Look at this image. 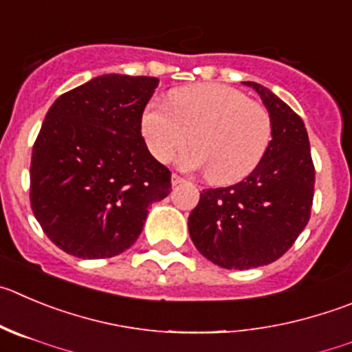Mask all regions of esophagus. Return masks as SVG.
<instances>
[{"label":"esophagus","mask_w":352,"mask_h":352,"mask_svg":"<svg viewBox=\"0 0 352 352\" xmlns=\"http://www.w3.org/2000/svg\"><path fill=\"white\" fill-rule=\"evenodd\" d=\"M184 180H186V179H184V177H180L179 173H173V175H172V184H173V186H179V184H182Z\"/></svg>","instance_id":"obj_1"}]
</instances>
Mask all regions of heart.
I'll list each match as a JSON object with an SVG mask.
<instances>
[{
	"instance_id": "1",
	"label": "heart",
	"mask_w": 352,
	"mask_h": 352,
	"mask_svg": "<svg viewBox=\"0 0 352 352\" xmlns=\"http://www.w3.org/2000/svg\"><path fill=\"white\" fill-rule=\"evenodd\" d=\"M147 102L140 131L149 153L172 161L189 139L195 147L182 157L187 168H206L213 184H234L250 175L272 137L271 114L238 88L198 83L175 88L168 100Z\"/></svg>"
}]
</instances>
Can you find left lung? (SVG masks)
I'll list each match as a JSON object with an SVG mask.
<instances>
[{
    "label": "left lung",
    "instance_id": "8db88e82",
    "mask_svg": "<svg viewBox=\"0 0 352 352\" xmlns=\"http://www.w3.org/2000/svg\"><path fill=\"white\" fill-rule=\"evenodd\" d=\"M271 114L272 139L257 168L241 182L205 189L189 215V234L203 257L224 269L278 261L309 222L314 165L297 113L262 85L246 81Z\"/></svg>",
    "mask_w": 352,
    "mask_h": 352
}]
</instances>
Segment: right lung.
<instances>
[{"instance_id":"1","label":"right lung","mask_w":352,"mask_h":352,"mask_svg":"<svg viewBox=\"0 0 352 352\" xmlns=\"http://www.w3.org/2000/svg\"><path fill=\"white\" fill-rule=\"evenodd\" d=\"M160 80L104 74L62 94L31 157V208L45 234L80 258H109L142 232L172 173L154 160L140 116Z\"/></svg>"}]
</instances>
